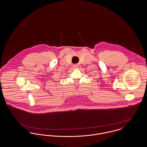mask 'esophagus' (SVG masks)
<instances>
[{
	"label": "esophagus",
	"mask_w": 147,
	"mask_h": 147,
	"mask_svg": "<svg viewBox=\"0 0 147 147\" xmlns=\"http://www.w3.org/2000/svg\"><path fill=\"white\" fill-rule=\"evenodd\" d=\"M78 64H74V65H73V68H78Z\"/></svg>",
	"instance_id": "obj_1"
}]
</instances>
